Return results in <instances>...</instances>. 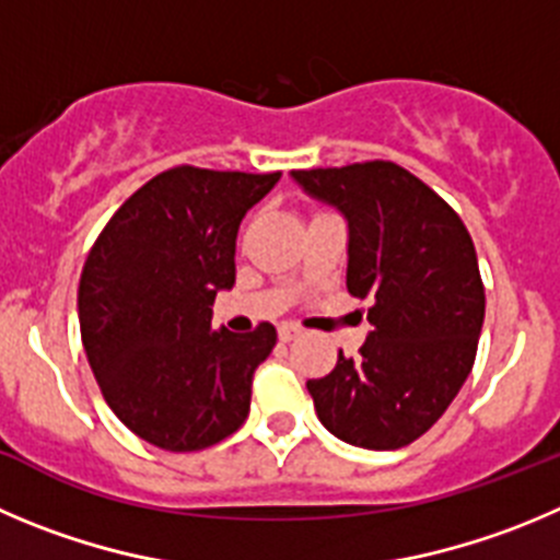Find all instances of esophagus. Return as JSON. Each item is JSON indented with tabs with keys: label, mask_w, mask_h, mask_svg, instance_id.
Instances as JSON below:
<instances>
[{
	"label": "esophagus",
	"mask_w": 560,
	"mask_h": 560,
	"mask_svg": "<svg viewBox=\"0 0 560 560\" xmlns=\"http://www.w3.org/2000/svg\"><path fill=\"white\" fill-rule=\"evenodd\" d=\"M298 334H301V331H298V328L292 326V323H281V326H279V339H281V342H292V339H295Z\"/></svg>",
	"instance_id": "esophagus-1"
}]
</instances>
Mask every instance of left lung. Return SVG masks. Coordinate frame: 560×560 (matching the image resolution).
I'll return each mask as SVG.
<instances>
[{"label":"left lung","instance_id":"obj_1","mask_svg":"<svg viewBox=\"0 0 560 560\" xmlns=\"http://www.w3.org/2000/svg\"><path fill=\"white\" fill-rule=\"evenodd\" d=\"M348 223V292L370 298L357 359L306 381L323 425L348 445L398 451L420 439L472 370L486 295L462 218L395 162L292 171Z\"/></svg>","mask_w":560,"mask_h":560}]
</instances>
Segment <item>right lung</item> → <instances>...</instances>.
<instances>
[{
	"instance_id": "add662e5",
	"label": "right lung",
	"mask_w": 560,
	"mask_h": 560,
	"mask_svg": "<svg viewBox=\"0 0 560 560\" xmlns=\"http://www.w3.org/2000/svg\"><path fill=\"white\" fill-rule=\"evenodd\" d=\"M281 174L179 165L121 203L85 259L77 292L88 362L115 417L149 445L190 453L245 422L254 370L276 328H212L232 290L237 229Z\"/></svg>"
}]
</instances>
